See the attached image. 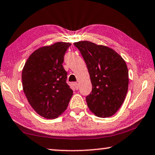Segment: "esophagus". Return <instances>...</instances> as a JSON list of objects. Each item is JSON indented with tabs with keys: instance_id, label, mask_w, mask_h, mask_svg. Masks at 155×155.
<instances>
[{
	"instance_id": "1",
	"label": "esophagus",
	"mask_w": 155,
	"mask_h": 155,
	"mask_svg": "<svg viewBox=\"0 0 155 155\" xmlns=\"http://www.w3.org/2000/svg\"><path fill=\"white\" fill-rule=\"evenodd\" d=\"M74 87H75V89H78V88H79V84H78V83L77 82L74 83Z\"/></svg>"
}]
</instances>
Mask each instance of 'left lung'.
Listing matches in <instances>:
<instances>
[{
  "mask_svg": "<svg viewBox=\"0 0 155 155\" xmlns=\"http://www.w3.org/2000/svg\"><path fill=\"white\" fill-rule=\"evenodd\" d=\"M86 63L92 90L87 106L96 116L108 117L120 109L126 97L129 71L124 60L113 49L89 41L74 43Z\"/></svg>",
  "mask_w": 155,
  "mask_h": 155,
  "instance_id": "8db88e82",
  "label": "left lung"
}]
</instances>
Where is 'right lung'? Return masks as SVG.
<instances>
[{
	"label": "right lung",
	"mask_w": 155,
	"mask_h": 155,
	"mask_svg": "<svg viewBox=\"0 0 155 155\" xmlns=\"http://www.w3.org/2000/svg\"><path fill=\"white\" fill-rule=\"evenodd\" d=\"M71 45L59 42L38 49L28 57L22 71V86L28 101L45 118L61 115L73 96L62 65Z\"/></svg>",
	"instance_id": "add662e5"
}]
</instances>
